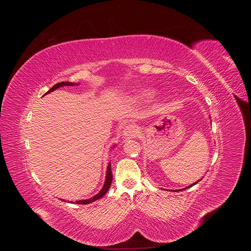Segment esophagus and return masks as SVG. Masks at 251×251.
Here are the masks:
<instances>
[{
  "instance_id": "esophagus-1",
  "label": "esophagus",
  "mask_w": 251,
  "mask_h": 251,
  "mask_svg": "<svg viewBox=\"0 0 251 251\" xmlns=\"http://www.w3.org/2000/svg\"><path fill=\"white\" fill-rule=\"evenodd\" d=\"M139 133H140L139 127L136 125H133V124L126 126L125 128H124V131H123L124 137L126 138V139L136 138L139 135Z\"/></svg>"
}]
</instances>
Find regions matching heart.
<instances>
[{"label": "heart", "instance_id": "1", "mask_svg": "<svg viewBox=\"0 0 251 251\" xmlns=\"http://www.w3.org/2000/svg\"><path fill=\"white\" fill-rule=\"evenodd\" d=\"M149 95H150L149 93H142V94H141V96H142V97H148Z\"/></svg>", "mask_w": 251, "mask_h": 251}]
</instances>
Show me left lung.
<instances>
[{
  "label": "left lung",
  "instance_id": "obj_1",
  "mask_svg": "<svg viewBox=\"0 0 251 251\" xmlns=\"http://www.w3.org/2000/svg\"><path fill=\"white\" fill-rule=\"evenodd\" d=\"M202 178H203V177H202ZM202 178H201L200 180H198V181H196V182H194V183H193V184H191V185H188L187 187H184V188H182V189H180V191H183V189H186V188H189V187H192L193 185H195V184H197V183H198V182H199V181H201V180H202ZM180 191H178V192H180ZM174 192H177V191H174Z\"/></svg>",
  "mask_w": 251,
  "mask_h": 251
}]
</instances>
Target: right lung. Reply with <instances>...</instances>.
I'll return each mask as SVG.
<instances>
[{"label":"right lung","instance_id":"add662e5","mask_svg":"<svg viewBox=\"0 0 251 251\" xmlns=\"http://www.w3.org/2000/svg\"><path fill=\"white\" fill-rule=\"evenodd\" d=\"M75 85L78 86L79 83L70 82V81H66V82H65V81H62V82H58V83H56V85L53 86L46 94H48V93H50V92H53V91L58 89V88H60V87H65V86H75ZM46 94H44V95H46ZM115 147H116V146H113L112 149H114ZM112 180H113V176H112V171H111V162H109L108 168H107V173H105L104 184H103L102 188L100 191V193H98L97 195H95L94 197H92V198L86 199V200H78V201H76V203H77V204H89V203H92V202H94V201H96V200H98V199L102 198V197L108 193L109 188H110V186H111V183H112ZM71 203H73V202H71Z\"/></svg>","mask_w":251,"mask_h":251}]
</instances>
